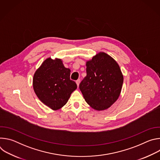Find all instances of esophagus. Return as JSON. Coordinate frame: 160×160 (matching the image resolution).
I'll use <instances>...</instances> for the list:
<instances>
[{
  "label": "esophagus",
  "instance_id": "1",
  "mask_svg": "<svg viewBox=\"0 0 160 160\" xmlns=\"http://www.w3.org/2000/svg\"><path fill=\"white\" fill-rule=\"evenodd\" d=\"M80 79H78V80L76 81V83H77V85L78 87V86H79V83H80Z\"/></svg>",
  "mask_w": 160,
  "mask_h": 160
}]
</instances>
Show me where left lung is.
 I'll use <instances>...</instances> for the list:
<instances>
[{"label":"left lung","mask_w":160,"mask_h":160,"mask_svg":"<svg viewBox=\"0 0 160 160\" xmlns=\"http://www.w3.org/2000/svg\"><path fill=\"white\" fill-rule=\"evenodd\" d=\"M87 75L79 88L85 101L100 111L109 108L118 98L123 77L116 61L99 52L86 63Z\"/></svg>","instance_id":"left-lung-1"}]
</instances>
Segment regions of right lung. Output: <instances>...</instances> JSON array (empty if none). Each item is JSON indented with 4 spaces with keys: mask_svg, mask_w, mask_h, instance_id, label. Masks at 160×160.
<instances>
[{
    "mask_svg": "<svg viewBox=\"0 0 160 160\" xmlns=\"http://www.w3.org/2000/svg\"><path fill=\"white\" fill-rule=\"evenodd\" d=\"M70 70L60 59H45L35 72L33 87L38 99L53 110L62 108L77 88L70 80Z\"/></svg>",
    "mask_w": 160,
    "mask_h": 160,
    "instance_id": "1",
    "label": "right lung"
}]
</instances>
